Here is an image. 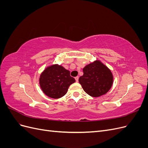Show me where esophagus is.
Masks as SVG:
<instances>
[{
  "label": "esophagus",
  "mask_w": 148,
  "mask_h": 148,
  "mask_svg": "<svg viewBox=\"0 0 148 148\" xmlns=\"http://www.w3.org/2000/svg\"><path fill=\"white\" fill-rule=\"evenodd\" d=\"M75 80H76V82H78V79H79V77H75Z\"/></svg>",
  "instance_id": "1"
}]
</instances>
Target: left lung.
<instances>
[{
    "label": "left lung",
    "mask_w": 148,
    "mask_h": 148,
    "mask_svg": "<svg viewBox=\"0 0 148 148\" xmlns=\"http://www.w3.org/2000/svg\"><path fill=\"white\" fill-rule=\"evenodd\" d=\"M79 78L84 91L92 97H99L109 91L113 83L110 70L99 60L86 65Z\"/></svg>",
    "instance_id": "left-lung-1"
}]
</instances>
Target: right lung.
I'll return each instance as SVG.
<instances>
[{
	"instance_id": "add662e5",
	"label": "right lung",
	"mask_w": 148,
	"mask_h": 148,
	"mask_svg": "<svg viewBox=\"0 0 148 148\" xmlns=\"http://www.w3.org/2000/svg\"><path fill=\"white\" fill-rule=\"evenodd\" d=\"M75 79L71 77L70 71L59 65H53L44 70L39 78V83L46 95L53 99L64 96L70 85Z\"/></svg>"
}]
</instances>
